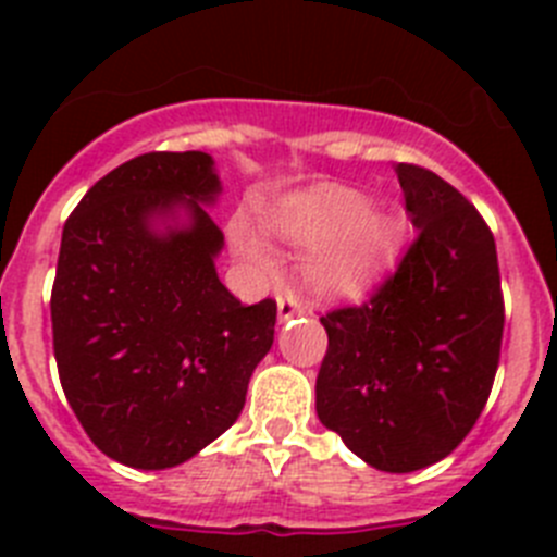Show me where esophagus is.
<instances>
[{
    "label": "esophagus",
    "mask_w": 557,
    "mask_h": 557,
    "mask_svg": "<svg viewBox=\"0 0 557 557\" xmlns=\"http://www.w3.org/2000/svg\"><path fill=\"white\" fill-rule=\"evenodd\" d=\"M278 321H289V318H298V314H304V304L298 295L293 293H282L278 298Z\"/></svg>",
    "instance_id": "34e87169"
}]
</instances>
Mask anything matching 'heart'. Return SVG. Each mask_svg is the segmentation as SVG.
I'll use <instances>...</instances> for the list:
<instances>
[{"instance_id":"heart-1","label":"heart","mask_w":557,"mask_h":557,"mask_svg":"<svg viewBox=\"0 0 557 557\" xmlns=\"http://www.w3.org/2000/svg\"><path fill=\"white\" fill-rule=\"evenodd\" d=\"M273 234L295 245H312L304 275L323 295H359L385 270L396 243V225L382 211L366 209V198L348 186H318L270 211ZM239 253L268 262V245L248 223L234 228Z\"/></svg>"}]
</instances>
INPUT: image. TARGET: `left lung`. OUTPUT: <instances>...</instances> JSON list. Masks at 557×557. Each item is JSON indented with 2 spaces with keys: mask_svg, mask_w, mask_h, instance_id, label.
Wrapping results in <instances>:
<instances>
[{
  "mask_svg": "<svg viewBox=\"0 0 557 557\" xmlns=\"http://www.w3.org/2000/svg\"><path fill=\"white\" fill-rule=\"evenodd\" d=\"M416 239L362 304L321 314L314 410L379 471L407 474L462 444L499 368L505 298L480 211L426 166L398 164Z\"/></svg>",
  "mask_w": 557,
  "mask_h": 557,
  "instance_id": "8db88e82",
  "label": "left lung"
}]
</instances>
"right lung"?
Wrapping results in <instances>:
<instances>
[{"label":"right lung","instance_id":"1","mask_svg":"<svg viewBox=\"0 0 557 557\" xmlns=\"http://www.w3.org/2000/svg\"><path fill=\"white\" fill-rule=\"evenodd\" d=\"M198 150L145 152L111 170L69 214L49 298L69 407L111 460L172 469L234 424L273 346L275 301L243 304L214 270L220 181ZM186 205V230L152 213Z\"/></svg>","mask_w":557,"mask_h":557}]
</instances>
